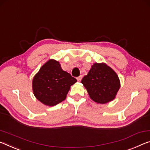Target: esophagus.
Masks as SVG:
<instances>
[{"instance_id":"esophagus-1","label":"esophagus","mask_w":150,"mask_h":150,"mask_svg":"<svg viewBox=\"0 0 150 150\" xmlns=\"http://www.w3.org/2000/svg\"><path fill=\"white\" fill-rule=\"evenodd\" d=\"M82 76H80L77 77L76 79H77L78 82H80V81H81V80H82Z\"/></svg>"}]
</instances>
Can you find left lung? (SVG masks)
<instances>
[{
	"mask_svg": "<svg viewBox=\"0 0 150 150\" xmlns=\"http://www.w3.org/2000/svg\"><path fill=\"white\" fill-rule=\"evenodd\" d=\"M81 82L87 89L90 98L99 104L114 100L120 87L116 73L105 64H94Z\"/></svg>",
	"mask_w": 150,
	"mask_h": 150,
	"instance_id": "obj_1",
	"label": "left lung"
}]
</instances>
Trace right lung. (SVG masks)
<instances>
[{
	"mask_svg": "<svg viewBox=\"0 0 150 150\" xmlns=\"http://www.w3.org/2000/svg\"><path fill=\"white\" fill-rule=\"evenodd\" d=\"M76 82L75 78L61 68L58 62L50 60L34 77L33 92L39 101L53 106L65 100L70 86Z\"/></svg>",
	"mask_w": 150,
	"mask_h": 150,
	"instance_id": "add662e5",
	"label": "right lung"
}]
</instances>
